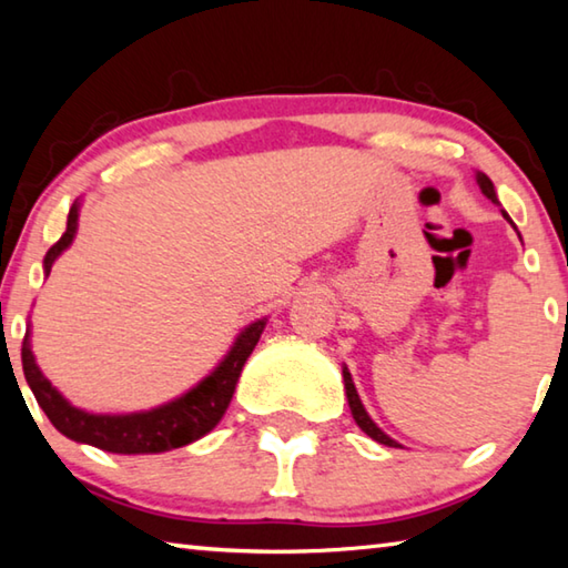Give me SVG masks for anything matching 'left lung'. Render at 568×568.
I'll use <instances>...</instances> for the list:
<instances>
[{"instance_id":"1","label":"left lung","mask_w":568,"mask_h":568,"mask_svg":"<svg viewBox=\"0 0 568 568\" xmlns=\"http://www.w3.org/2000/svg\"><path fill=\"white\" fill-rule=\"evenodd\" d=\"M476 182H478L480 192H484V195H486L488 200H491L494 205H501V203H498V197H496L494 182L488 180V175H484V172H476ZM501 213H504V217L508 220V223L514 225V220L508 217L506 210H501ZM514 230H516V225H514ZM518 237H521V235H518ZM343 383H345V396H348L351 413H353L355 423H358V426H361L363 434H368L373 440H378V444H383V446H393V448H396L398 440H393L388 434H383V430L376 426V420H373V418L368 416V410H365L363 400H361V396H358V390H355V383H353V378H351V371L345 368V365H343Z\"/></svg>"}]
</instances>
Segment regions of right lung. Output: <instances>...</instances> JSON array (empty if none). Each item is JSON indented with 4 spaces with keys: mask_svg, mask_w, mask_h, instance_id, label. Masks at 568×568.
Returning <instances> with one entry per match:
<instances>
[{
    "mask_svg": "<svg viewBox=\"0 0 568 568\" xmlns=\"http://www.w3.org/2000/svg\"><path fill=\"white\" fill-rule=\"evenodd\" d=\"M80 200H74L67 215V230L62 237L47 250L44 255V275H50L52 265L67 247L72 245L80 223ZM267 318L253 321L237 333L235 343L230 345L225 358L215 365V371L205 376L197 386L182 393L175 400L162 403L158 408L138 410V413H90L72 406L50 381L44 378L40 365L32 353V325L24 333L22 343V368L24 378L30 383L37 403H40L47 418L62 436L88 444L94 448L110 450V454H165V450L187 446L192 440L203 438L213 430L220 418L233 400L243 365L250 353L261 341Z\"/></svg>",
    "mask_w": 568,
    "mask_h": 568,
    "instance_id": "obj_1",
    "label": "right lung"
}]
</instances>
